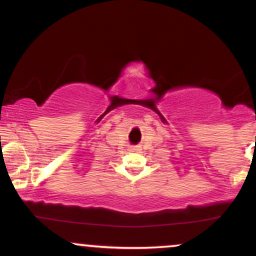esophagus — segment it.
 I'll use <instances>...</instances> for the list:
<instances>
[{
  "mask_svg": "<svg viewBox=\"0 0 256 256\" xmlns=\"http://www.w3.org/2000/svg\"><path fill=\"white\" fill-rule=\"evenodd\" d=\"M138 146H130V152H137Z\"/></svg>",
  "mask_w": 256,
  "mask_h": 256,
  "instance_id": "1",
  "label": "esophagus"
}]
</instances>
